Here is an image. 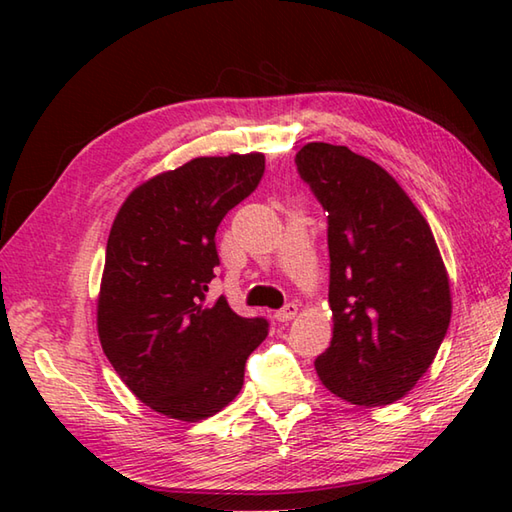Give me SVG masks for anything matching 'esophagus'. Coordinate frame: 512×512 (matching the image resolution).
Instances as JSON below:
<instances>
[{
  "instance_id": "34e87169",
  "label": "esophagus",
  "mask_w": 512,
  "mask_h": 512,
  "mask_svg": "<svg viewBox=\"0 0 512 512\" xmlns=\"http://www.w3.org/2000/svg\"><path fill=\"white\" fill-rule=\"evenodd\" d=\"M297 312H299L297 303H286L284 308L275 312V319H277L279 323H288V321H292V319L297 317Z\"/></svg>"
}]
</instances>
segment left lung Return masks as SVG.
Returning a JSON list of instances; mask_svg holds the SVG:
<instances>
[{
  "label": "left lung",
  "mask_w": 512,
  "mask_h": 512,
  "mask_svg": "<svg viewBox=\"0 0 512 512\" xmlns=\"http://www.w3.org/2000/svg\"><path fill=\"white\" fill-rule=\"evenodd\" d=\"M299 176L328 211L332 341L319 380L358 407L400 400L431 367L451 321V286L424 215L374 160L308 143Z\"/></svg>",
  "instance_id": "1"
}]
</instances>
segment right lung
Returning a JSON list of instances; mask_svg holds the SVG:
<instances>
[{
  "label": "right lung",
  "instance_id": "obj_1",
  "mask_svg": "<svg viewBox=\"0 0 512 512\" xmlns=\"http://www.w3.org/2000/svg\"><path fill=\"white\" fill-rule=\"evenodd\" d=\"M264 154L202 156L127 195L105 250L96 325L107 361L147 407L167 418L215 416L244 385L268 321L206 299L224 215L264 176Z\"/></svg>",
  "mask_w": 512,
  "mask_h": 512
}]
</instances>
